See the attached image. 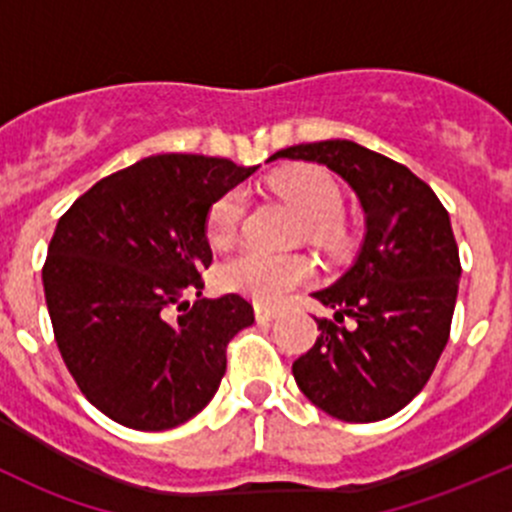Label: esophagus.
<instances>
[{
	"mask_svg": "<svg viewBox=\"0 0 512 512\" xmlns=\"http://www.w3.org/2000/svg\"><path fill=\"white\" fill-rule=\"evenodd\" d=\"M280 314H282L280 309L265 307V304H257V307H255V317L260 319V322H270V319H277Z\"/></svg>",
	"mask_w": 512,
	"mask_h": 512,
	"instance_id": "obj_1",
	"label": "esophagus"
}]
</instances>
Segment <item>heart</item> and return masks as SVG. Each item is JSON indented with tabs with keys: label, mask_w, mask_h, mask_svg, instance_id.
Returning <instances> with one entry per match:
<instances>
[{
	"label": "heart",
	"mask_w": 512,
	"mask_h": 512,
	"mask_svg": "<svg viewBox=\"0 0 512 512\" xmlns=\"http://www.w3.org/2000/svg\"><path fill=\"white\" fill-rule=\"evenodd\" d=\"M272 190L307 220V235L314 242L332 245L342 237V190L337 180L317 165H297L272 178ZM245 215V193L240 188L227 190L208 210L205 232L215 247H227L237 237ZM314 275L309 257L272 255L265 250H242L223 262L218 280L227 292H240L262 304H277L287 299L299 285Z\"/></svg>",
	"instance_id": "obj_1"
}]
</instances>
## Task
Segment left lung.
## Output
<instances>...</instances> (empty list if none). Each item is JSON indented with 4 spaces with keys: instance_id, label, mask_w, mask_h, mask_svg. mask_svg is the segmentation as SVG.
<instances>
[{
    "instance_id": "left-lung-1",
    "label": "left lung",
    "mask_w": 512,
    "mask_h": 512,
    "mask_svg": "<svg viewBox=\"0 0 512 512\" xmlns=\"http://www.w3.org/2000/svg\"><path fill=\"white\" fill-rule=\"evenodd\" d=\"M277 158L327 165L347 180L366 227L352 267L312 294L334 322L317 319L322 332L292 364L294 381L339 421L394 416L431 379L451 334L461 277L451 218L406 165L354 141L302 143Z\"/></svg>"
}]
</instances>
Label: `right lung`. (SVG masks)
Masks as SVG:
<instances>
[{"mask_svg":"<svg viewBox=\"0 0 512 512\" xmlns=\"http://www.w3.org/2000/svg\"><path fill=\"white\" fill-rule=\"evenodd\" d=\"M255 170L163 153L101 178L61 215L41 270L54 337L81 394L121 426L165 431L203 411L227 342L255 322L240 294L200 297L210 205Z\"/></svg>","mask_w":512,"mask_h":512,"instance_id":"obj_1","label":"right lung"}]
</instances>
